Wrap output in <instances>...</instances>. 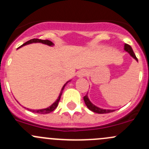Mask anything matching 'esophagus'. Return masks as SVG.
I'll return each instance as SVG.
<instances>
[{
    "mask_svg": "<svg viewBox=\"0 0 149 149\" xmlns=\"http://www.w3.org/2000/svg\"><path fill=\"white\" fill-rule=\"evenodd\" d=\"M86 74H87L86 70H84V69H82V70H79V71L78 72L77 76L79 78H82V77H84V76H85Z\"/></svg>",
    "mask_w": 149,
    "mask_h": 149,
    "instance_id": "obj_1",
    "label": "esophagus"
}]
</instances>
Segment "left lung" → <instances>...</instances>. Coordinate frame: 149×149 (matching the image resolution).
Returning a JSON list of instances; mask_svg holds the SVG:
<instances>
[{
    "label": "left lung",
    "instance_id": "obj_1",
    "mask_svg": "<svg viewBox=\"0 0 149 149\" xmlns=\"http://www.w3.org/2000/svg\"><path fill=\"white\" fill-rule=\"evenodd\" d=\"M124 50L125 51V52H128V53L130 54V56H131L132 58H134V59L136 60L137 62L139 61H138L137 58H136V55H135L134 52H133V49H132V47L129 45H127V44L124 45ZM87 94L85 96V97H84V102H85L86 105V107H88V109H89L90 110L92 111V112H96V113H98V114H104V113H109V112H114V111H115V109H103V108H100V107H99L96 106V105H94V104L90 101Z\"/></svg>",
    "mask_w": 149,
    "mask_h": 149
}]
</instances>
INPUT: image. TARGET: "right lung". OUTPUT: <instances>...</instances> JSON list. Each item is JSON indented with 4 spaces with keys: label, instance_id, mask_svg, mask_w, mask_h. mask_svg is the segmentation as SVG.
Masks as SVG:
<instances>
[{
    "label": "right lung",
    "instance_id": "1",
    "mask_svg": "<svg viewBox=\"0 0 149 149\" xmlns=\"http://www.w3.org/2000/svg\"><path fill=\"white\" fill-rule=\"evenodd\" d=\"M38 42L42 43V44L47 45H48V46H54V43H52V42L49 41V40H39V39H32V40H29V41L26 42H25L24 44L22 45L19 47V48L22 47H23L24 45H26L31 44V43H38ZM19 48H18V49H19ZM69 81H70V80L68 81H67L65 84H64V86H63L61 93H60L59 96H58V99L56 100V101H55L53 104H52L50 106L48 107L45 108V109H29V108H26V107H24V108L25 109H28V110L31 111V112H34V113H38V114H48V113H49V112H52V111H53L54 109L57 107H58V103H59L60 100H61V95H62L63 91V89H64V88H65L66 84L68 83Z\"/></svg>",
    "mask_w": 149,
    "mask_h": 149
}]
</instances>
